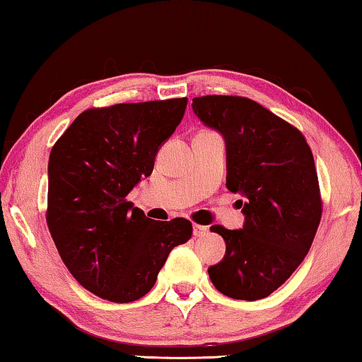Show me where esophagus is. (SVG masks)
<instances>
[{"instance_id":"esophagus-1","label":"esophagus","mask_w":362,"mask_h":362,"mask_svg":"<svg viewBox=\"0 0 362 362\" xmlns=\"http://www.w3.org/2000/svg\"><path fill=\"white\" fill-rule=\"evenodd\" d=\"M208 234V228L202 224H193V235L195 237H204Z\"/></svg>"}]
</instances>
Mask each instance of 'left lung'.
I'll return each mask as SVG.
<instances>
[{"instance_id":"left-lung-1","label":"left lung","mask_w":362,"mask_h":362,"mask_svg":"<svg viewBox=\"0 0 362 362\" xmlns=\"http://www.w3.org/2000/svg\"><path fill=\"white\" fill-rule=\"evenodd\" d=\"M192 107L224 136L226 185L245 197L239 199L244 228L211 226L223 235L226 255L208 268L209 278L228 298L263 299L300 265L320 224L314 156L298 128L247 97L203 95Z\"/></svg>"}]
</instances>
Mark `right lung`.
Returning <instances> with one entry per match:
<instances>
[{"instance_id":"add662e5","label":"right lung","mask_w":362,"mask_h":362,"mask_svg":"<svg viewBox=\"0 0 362 362\" xmlns=\"http://www.w3.org/2000/svg\"><path fill=\"white\" fill-rule=\"evenodd\" d=\"M187 102L182 97L88 109L53 144L48 230L69 273L102 299L143 298L170 250L190 240L188 219L153 221L127 199L151 175Z\"/></svg>"}]
</instances>
